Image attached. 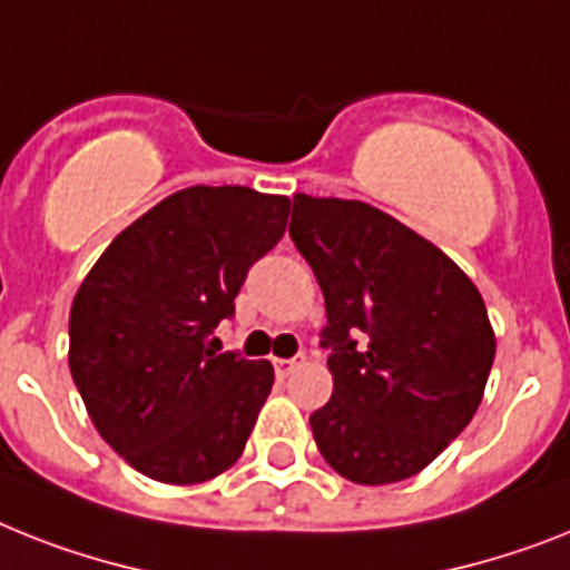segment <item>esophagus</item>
I'll return each instance as SVG.
<instances>
[{"mask_svg":"<svg viewBox=\"0 0 570 570\" xmlns=\"http://www.w3.org/2000/svg\"><path fill=\"white\" fill-rule=\"evenodd\" d=\"M294 366H296V358H276L274 361V370L279 379H288V375L294 373Z\"/></svg>","mask_w":570,"mask_h":570,"instance_id":"34e87169","label":"esophagus"}]
</instances>
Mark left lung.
Wrapping results in <instances>:
<instances>
[{"label": "left lung", "mask_w": 570, "mask_h": 570, "mask_svg": "<svg viewBox=\"0 0 570 570\" xmlns=\"http://www.w3.org/2000/svg\"><path fill=\"white\" fill-rule=\"evenodd\" d=\"M291 238L326 296L332 399L312 413L326 463L384 487L422 472L472 422L495 361L474 282L393 215L294 197Z\"/></svg>", "instance_id": "8db88e82"}]
</instances>
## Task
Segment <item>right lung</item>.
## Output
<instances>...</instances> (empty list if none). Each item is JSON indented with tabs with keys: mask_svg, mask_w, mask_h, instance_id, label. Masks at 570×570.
<instances>
[{
	"mask_svg": "<svg viewBox=\"0 0 570 570\" xmlns=\"http://www.w3.org/2000/svg\"><path fill=\"white\" fill-rule=\"evenodd\" d=\"M291 200L191 186L121 229L72 299L69 370L98 434L136 472L191 487L242 458L274 387L271 361L215 352L253 262Z\"/></svg>",
	"mask_w": 570,
	"mask_h": 570,
	"instance_id": "obj_1",
	"label": "right lung"
}]
</instances>
